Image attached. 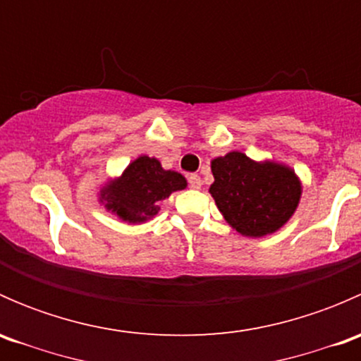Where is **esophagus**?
<instances>
[{
    "label": "esophagus",
    "instance_id": "esophagus-1",
    "mask_svg": "<svg viewBox=\"0 0 361 361\" xmlns=\"http://www.w3.org/2000/svg\"><path fill=\"white\" fill-rule=\"evenodd\" d=\"M188 183H190V187L195 188V190H199V188L202 187V180L199 174H190V178H188Z\"/></svg>",
    "mask_w": 361,
    "mask_h": 361
}]
</instances>
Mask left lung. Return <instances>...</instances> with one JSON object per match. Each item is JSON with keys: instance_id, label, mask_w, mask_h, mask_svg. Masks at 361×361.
<instances>
[{"instance_id": "left-lung-1", "label": "left lung", "mask_w": 361, "mask_h": 361, "mask_svg": "<svg viewBox=\"0 0 361 361\" xmlns=\"http://www.w3.org/2000/svg\"><path fill=\"white\" fill-rule=\"evenodd\" d=\"M211 171L209 194L218 209L232 228L248 238L274 234L300 201V180L285 164L257 162L241 152H228L211 160Z\"/></svg>"}]
</instances>
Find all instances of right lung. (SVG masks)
I'll use <instances>...</instances> for the list:
<instances>
[{
	"mask_svg": "<svg viewBox=\"0 0 361 361\" xmlns=\"http://www.w3.org/2000/svg\"><path fill=\"white\" fill-rule=\"evenodd\" d=\"M185 187L183 174L166 171L157 159L141 155L126 167L122 176L101 188L99 202L127 224H143L159 213L160 201Z\"/></svg>",
	"mask_w": 361,
	"mask_h": 361,
	"instance_id": "obj_1",
	"label": "right lung"
}]
</instances>
